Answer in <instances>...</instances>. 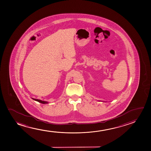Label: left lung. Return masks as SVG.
Segmentation results:
<instances>
[{
    "instance_id": "left-lung-1",
    "label": "left lung",
    "mask_w": 151,
    "mask_h": 151,
    "mask_svg": "<svg viewBox=\"0 0 151 151\" xmlns=\"http://www.w3.org/2000/svg\"><path fill=\"white\" fill-rule=\"evenodd\" d=\"M99 101H102V102H106V101H100V100H99Z\"/></svg>"
}]
</instances>
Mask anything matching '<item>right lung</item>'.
<instances>
[{
    "label": "right lung",
    "mask_w": 151,
    "mask_h": 151,
    "mask_svg": "<svg viewBox=\"0 0 151 151\" xmlns=\"http://www.w3.org/2000/svg\"><path fill=\"white\" fill-rule=\"evenodd\" d=\"M32 98L33 100L37 101L40 102V103H41V104H48V103H49V102H47V101H42V100H40V99H35V98Z\"/></svg>",
    "instance_id": "add662e5"
}]
</instances>
